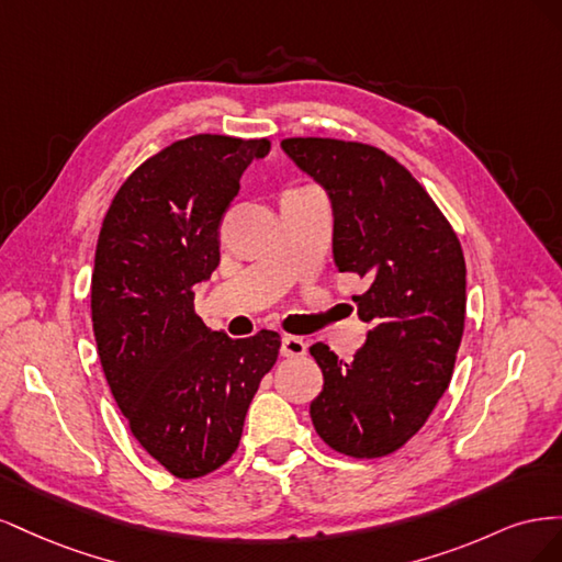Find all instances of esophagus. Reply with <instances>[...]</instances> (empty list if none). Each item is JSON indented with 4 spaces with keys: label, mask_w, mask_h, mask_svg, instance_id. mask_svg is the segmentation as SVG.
Segmentation results:
<instances>
[{
    "label": "esophagus",
    "mask_w": 562,
    "mask_h": 562,
    "mask_svg": "<svg viewBox=\"0 0 562 562\" xmlns=\"http://www.w3.org/2000/svg\"><path fill=\"white\" fill-rule=\"evenodd\" d=\"M281 353L288 356V359H297V356L307 353V345H304L302 337L283 335V339H281Z\"/></svg>",
    "instance_id": "obj_1"
}]
</instances>
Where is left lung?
I'll use <instances>...</instances> for the list:
<instances>
[{
	"label": "left lung",
	"instance_id": "obj_1",
	"mask_svg": "<svg viewBox=\"0 0 562 562\" xmlns=\"http://www.w3.org/2000/svg\"><path fill=\"white\" fill-rule=\"evenodd\" d=\"M283 151L328 192L333 258L366 279L353 295L372 330L345 363L310 351L323 391L310 415L326 443L356 459L403 448L450 384L467 312L459 239L427 190L386 151L333 138H285Z\"/></svg>",
	"mask_w": 562,
	"mask_h": 562
}]
</instances>
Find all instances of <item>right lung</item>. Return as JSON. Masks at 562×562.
<instances>
[{"label": "right lung", "instance_id": "right-lung-1", "mask_svg": "<svg viewBox=\"0 0 562 562\" xmlns=\"http://www.w3.org/2000/svg\"><path fill=\"white\" fill-rule=\"evenodd\" d=\"M269 140L201 133L149 157L100 227L91 318L100 363L135 440L176 479H199L239 448L248 405L281 337L232 339L194 312L220 265V223Z\"/></svg>", "mask_w": 562, "mask_h": 562}]
</instances>
